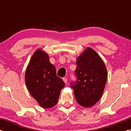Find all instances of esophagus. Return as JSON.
Here are the masks:
<instances>
[{"label": "esophagus", "instance_id": "obj_1", "mask_svg": "<svg viewBox=\"0 0 131 131\" xmlns=\"http://www.w3.org/2000/svg\"><path fill=\"white\" fill-rule=\"evenodd\" d=\"M63 81L64 82V83H65V84H67V82H68V79H67V78L63 77Z\"/></svg>", "mask_w": 131, "mask_h": 131}]
</instances>
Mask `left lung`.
Returning a JSON list of instances; mask_svg holds the SVG:
<instances>
[{
	"instance_id": "1",
	"label": "left lung",
	"mask_w": 131,
	"mask_h": 131,
	"mask_svg": "<svg viewBox=\"0 0 131 131\" xmlns=\"http://www.w3.org/2000/svg\"><path fill=\"white\" fill-rule=\"evenodd\" d=\"M76 64V80L71 82V88L79 105L86 108L92 106L103 93L108 77L106 67L91 48H87L77 59Z\"/></svg>"
}]
</instances>
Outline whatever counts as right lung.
I'll list each match as a JSON object with an SVG mask.
<instances>
[{
  "label": "right lung",
  "instance_id": "right-lung-1",
  "mask_svg": "<svg viewBox=\"0 0 131 131\" xmlns=\"http://www.w3.org/2000/svg\"><path fill=\"white\" fill-rule=\"evenodd\" d=\"M25 83L30 93L43 108L57 104L61 90L65 84L56 75L55 67L42 50L35 52L25 73Z\"/></svg>",
  "mask_w": 131,
  "mask_h": 131
}]
</instances>
